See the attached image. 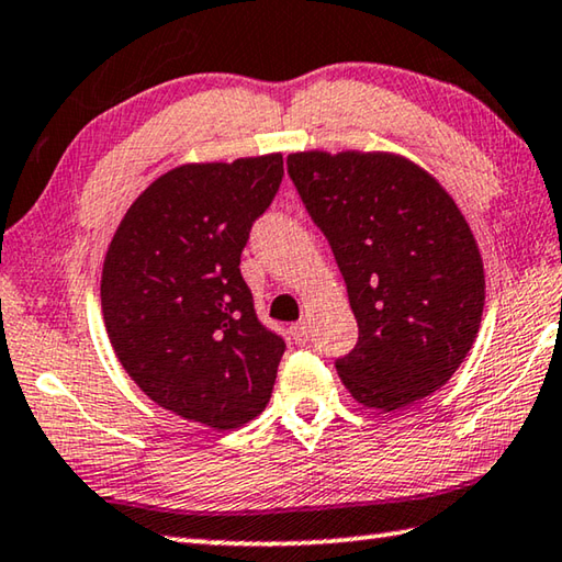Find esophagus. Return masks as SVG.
<instances>
[{
	"instance_id": "esophagus-1",
	"label": "esophagus",
	"mask_w": 562,
	"mask_h": 562,
	"mask_svg": "<svg viewBox=\"0 0 562 562\" xmlns=\"http://www.w3.org/2000/svg\"><path fill=\"white\" fill-rule=\"evenodd\" d=\"M289 333H291V338L299 342V346H306V342H308V336H311V330H308V323H306V321L293 323Z\"/></svg>"
}]
</instances>
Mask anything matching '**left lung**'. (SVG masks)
Listing matches in <instances>:
<instances>
[{
    "instance_id": "obj_1",
    "label": "left lung",
    "mask_w": 562,
    "mask_h": 562,
    "mask_svg": "<svg viewBox=\"0 0 562 562\" xmlns=\"http://www.w3.org/2000/svg\"><path fill=\"white\" fill-rule=\"evenodd\" d=\"M289 175L336 256L360 336L336 362L360 405L395 412L464 362L484 313V261L435 177L392 153H293Z\"/></svg>"
}]
</instances>
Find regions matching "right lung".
<instances>
[{"instance_id":"1","label":"right lung","mask_w":562,"mask_h":562,"mask_svg":"<svg viewBox=\"0 0 562 562\" xmlns=\"http://www.w3.org/2000/svg\"><path fill=\"white\" fill-rule=\"evenodd\" d=\"M281 180V153L175 167L108 246L101 306L117 360L153 402L204 427L261 415L286 350L256 318L239 271Z\"/></svg>"}]
</instances>
